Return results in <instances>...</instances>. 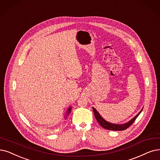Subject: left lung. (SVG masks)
Listing matches in <instances>:
<instances>
[{"instance_id": "obj_1", "label": "left lung", "mask_w": 160, "mask_h": 160, "mask_svg": "<svg viewBox=\"0 0 160 160\" xmlns=\"http://www.w3.org/2000/svg\"><path fill=\"white\" fill-rule=\"evenodd\" d=\"M92 110H93L96 119H97L98 123L101 125V127H103V128L108 129V130H112V131H123V130H125L126 129L128 128L129 127H130L133 123L135 120L139 116V114L141 113L142 110H143V108H142V110L138 112V113L137 115L136 116H135L132 119L129 121L128 122H127L125 123H123V124H116V123H112L108 122V121L105 120L101 116V115L98 113V112L96 110L94 107H92Z\"/></svg>"}]
</instances>
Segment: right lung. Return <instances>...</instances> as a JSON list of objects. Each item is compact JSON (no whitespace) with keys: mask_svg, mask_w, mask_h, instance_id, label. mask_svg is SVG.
<instances>
[{"mask_svg":"<svg viewBox=\"0 0 160 160\" xmlns=\"http://www.w3.org/2000/svg\"><path fill=\"white\" fill-rule=\"evenodd\" d=\"M72 106H69L68 108V110H67L66 113V115H65V116H64L65 119H67V118L69 116V115L70 114V113H71V112H72Z\"/></svg>","mask_w":160,"mask_h":160,"instance_id":"add662e5","label":"right lung"}]
</instances>
